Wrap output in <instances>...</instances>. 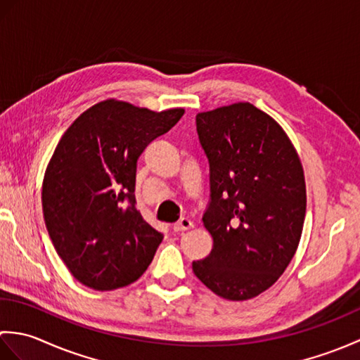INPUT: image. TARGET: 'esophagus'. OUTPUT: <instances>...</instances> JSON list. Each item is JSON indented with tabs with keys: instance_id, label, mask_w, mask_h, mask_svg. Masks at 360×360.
Segmentation results:
<instances>
[{
	"instance_id": "34e87169",
	"label": "esophagus",
	"mask_w": 360,
	"mask_h": 360,
	"mask_svg": "<svg viewBox=\"0 0 360 360\" xmlns=\"http://www.w3.org/2000/svg\"><path fill=\"white\" fill-rule=\"evenodd\" d=\"M192 227H193L192 219L181 218V219L178 221V223L173 224V231H174V232H184V231H188V229H192Z\"/></svg>"
}]
</instances>
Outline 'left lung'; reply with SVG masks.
<instances>
[{
	"label": "left lung",
	"instance_id": "1",
	"mask_svg": "<svg viewBox=\"0 0 360 360\" xmlns=\"http://www.w3.org/2000/svg\"><path fill=\"white\" fill-rule=\"evenodd\" d=\"M196 129L210 164L202 221L213 246L193 272L226 300H249L280 278L300 243V158L278 122L249 102L198 112Z\"/></svg>",
	"mask_w": 360,
	"mask_h": 360
}]
</instances>
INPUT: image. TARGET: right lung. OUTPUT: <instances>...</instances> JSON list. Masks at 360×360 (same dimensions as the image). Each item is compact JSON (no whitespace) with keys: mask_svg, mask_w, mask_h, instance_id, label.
Returning a JSON list of instances; mask_svg holds the SVG:
<instances>
[{"mask_svg":"<svg viewBox=\"0 0 360 360\" xmlns=\"http://www.w3.org/2000/svg\"><path fill=\"white\" fill-rule=\"evenodd\" d=\"M182 114L106 98L82 112L57 143L43 178V217L58 257L82 285L124 288L153 262L164 235L136 207L137 159Z\"/></svg>","mask_w":360,"mask_h":360,"instance_id":"add662e5","label":"right lung"}]
</instances>
